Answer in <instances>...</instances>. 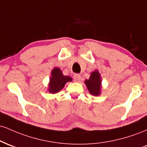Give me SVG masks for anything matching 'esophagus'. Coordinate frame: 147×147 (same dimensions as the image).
<instances>
[{"label": "esophagus", "instance_id": "obj_1", "mask_svg": "<svg viewBox=\"0 0 147 147\" xmlns=\"http://www.w3.org/2000/svg\"><path fill=\"white\" fill-rule=\"evenodd\" d=\"M73 78H74V80H75V82H79L81 79V75H78V74H75V75H74Z\"/></svg>", "mask_w": 147, "mask_h": 147}]
</instances>
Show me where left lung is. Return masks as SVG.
I'll return each mask as SVG.
<instances>
[{"instance_id":"8db88e82","label":"left lung","mask_w":147,"mask_h":147,"mask_svg":"<svg viewBox=\"0 0 147 147\" xmlns=\"http://www.w3.org/2000/svg\"><path fill=\"white\" fill-rule=\"evenodd\" d=\"M101 75L97 70L91 73L88 79L85 80V84L91 95L98 96L101 92Z\"/></svg>"}]
</instances>
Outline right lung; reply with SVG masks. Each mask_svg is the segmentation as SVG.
Listing matches in <instances>:
<instances>
[{
    "instance_id": "right-lung-1",
    "label": "right lung",
    "mask_w": 147,
    "mask_h": 147,
    "mask_svg": "<svg viewBox=\"0 0 147 147\" xmlns=\"http://www.w3.org/2000/svg\"><path fill=\"white\" fill-rule=\"evenodd\" d=\"M72 79L69 76H64L59 68H55L51 72L48 91L51 93H57L64 87L68 82H72Z\"/></svg>"
}]
</instances>
